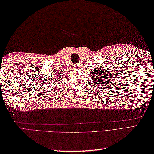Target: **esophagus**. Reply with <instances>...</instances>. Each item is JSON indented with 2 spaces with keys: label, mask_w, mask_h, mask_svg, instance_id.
Returning <instances> with one entry per match:
<instances>
[{
  "label": "esophagus",
  "mask_w": 154,
  "mask_h": 154,
  "mask_svg": "<svg viewBox=\"0 0 154 154\" xmlns=\"http://www.w3.org/2000/svg\"><path fill=\"white\" fill-rule=\"evenodd\" d=\"M74 67L75 68H79L80 67V65H79V64H75Z\"/></svg>",
  "instance_id": "esophagus-1"
}]
</instances>
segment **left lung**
Instances as JSON below:
<instances>
[{"label": "left lung", "mask_w": 154, "mask_h": 154, "mask_svg": "<svg viewBox=\"0 0 154 154\" xmlns=\"http://www.w3.org/2000/svg\"><path fill=\"white\" fill-rule=\"evenodd\" d=\"M90 73L92 76V79L94 80V83L98 84V86L100 85L103 87H106L111 84L110 79V76H112L111 73H108L105 70H101V69H99V68H95V69L91 70Z\"/></svg>", "instance_id": "left-lung-1"}]
</instances>
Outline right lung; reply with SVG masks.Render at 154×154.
<instances>
[{"label":"right lung","mask_w":154,"mask_h":154,"mask_svg":"<svg viewBox=\"0 0 154 154\" xmlns=\"http://www.w3.org/2000/svg\"><path fill=\"white\" fill-rule=\"evenodd\" d=\"M62 76H63V75H61V73H59L56 74V77H55V78H54V79H53V80H54L53 81H55V79H56V81H57L58 80H60V79H61V78H62Z\"/></svg>","instance_id":"right-lung-1"}]
</instances>
